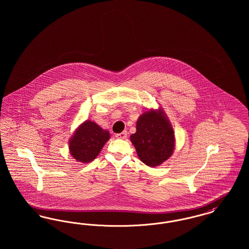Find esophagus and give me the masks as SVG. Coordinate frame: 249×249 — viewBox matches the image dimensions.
<instances>
[{"label":"esophagus","instance_id":"esophagus-1","mask_svg":"<svg viewBox=\"0 0 249 249\" xmlns=\"http://www.w3.org/2000/svg\"><path fill=\"white\" fill-rule=\"evenodd\" d=\"M116 137L118 138V139H126L127 138V131H122V132H120V133H118V134H116Z\"/></svg>","mask_w":249,"mask_h":249}]
</instances>
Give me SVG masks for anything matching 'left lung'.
<instances>
[{
	"label": "left lung",
	"instance_id": "8db88e82",
	"mask_svg": "<svg viewBox=\"0 0 249 249\" xmlns=\"http://www.w3.org/2000/svg\"><path fill=\"white\" fill-rule=\"evenodd\" d=\"M130 139L140 160L152 168L165 162L175 151V130L162 107L143 111Z\"/></svg>",
	"mask_w": 249,
	"mask_h": 249
}]
</instances>
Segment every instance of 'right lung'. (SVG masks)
I'll return each mask as SVG.
<instances>
[{
    "label": "right lung",
    "mask_w": 249,
    "mask_h": 249,
    "mask_svg": "<svg viewBox=\"0 0 249 249\" xmlns=\"http://www.w3.org/2000/svg\"><path fill=\"white\" fill-rule=\"evenodd\" d=\"M110 132L94 121L81 123L69 139L68 146L71 157L81 163L91 162L110 139Z\"/></svg>",
    "instance_id": "right-lung-1"
}]
</instances>
